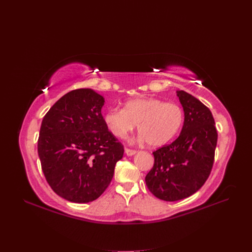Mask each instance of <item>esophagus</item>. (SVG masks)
Segmentation results:
<instances>
[{
  "label": "esophagus",
  "instance_id": "34e87169",
  "mask_svg": "<svg viewBox=\"0 0 252 252\" xmlns=\"http://www.w3.org/2000/svg\"><path fill=\"white\" fill-rule=\"evenodd\" d=\"M125 152L127 156H131V155H135L137 153L136 150H133V149H128V148H126L125 149Z\"/></svg>",
  "mask_w": 252,
  "mask_h": 252
}]
</instances>
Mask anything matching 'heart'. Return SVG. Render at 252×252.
I'll return each instance as SVG.
<instances>
[{"label": "heart", "instance_id": "1", "mask_svg": "<svg viewBox=\"0 0 252 252\" xmlns=\"http://www.w3.org/2000/svg\"><path fill=\"white\" fill-rule=\"evenodd\" d=\"M104 122L116 138H125L138 125L141 139L151 147H159L173 139L183 124V111L175 103L156 98H136L126 101L124 109L111 108Z\"/></svg>", "mask_w": 252, "mask_h": 252}]
</instances>
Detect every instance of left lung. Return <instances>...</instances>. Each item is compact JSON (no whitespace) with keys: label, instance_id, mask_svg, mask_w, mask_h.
Listing matches in <instances>:
<instances>
[{"label":"left lung","instance_id":"obj_1","mask_svg":"<svg viewBox=\"0 0 252 252\" xmlns=\"http://www.w3.org/2000/svg\"><path fill=\"white\" fill-rule=\"evenodd\" d=\"M185 119L180 136L153 152L154 164L145 178L149 191L164 201L185 199L208 179L218 133L210 110L185 91H177Z\"/></svg>","mask_w":252,"mask_h":252}]
</instances>
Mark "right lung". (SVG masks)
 Here are the masks:
<instances>
[{
    "label": "right lung",
    "instance_id": "obj_1",
    "mask_svg": "<svg viewBox=\"0 0 252 252\" xmlns=\"http://www.w3.org/2000/svg\"><path fill=\"white\" fill-rule=\"evenodd\" d=\"M104 102L92 89L73 90L43 118L37 140L43 173L52 190L70 202L96 200L124 156L102 116Z\"/></svg>",
    "mask_w": 252,
    "mask_h": 252
}]
</instances>
